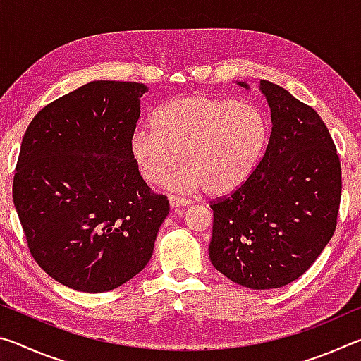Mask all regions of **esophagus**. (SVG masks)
<instances>
[{
	"mask_svg": "<svg viewBox=\"0 0 361 361\" xmlns=\"http://www.w3.org/2000/svg\"><path fill=\"white\" fill-rule=\"evenodd\" d=\"M169 202L172 209H176V207H186L188 205V200L178 197V195H169Z\"/></svg>",
	"mask_w": 361,
	"mask_h": 361,
	"instance_id": "obj_1",
	"label": "esophagus"
}]
</instances>
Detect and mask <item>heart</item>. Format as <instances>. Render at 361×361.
<instances>
[{
	"instance_id": "1",
	"label": "heart",
	"mask_w": 361,
	"mask_h": 361,
	"mask_svg": "<svg viewBox=\"0 0 361 361\" xmlns=\"http://www.w3.org/2000/svg\"><path fill=\"white\" fill-rule=\"evenodd\" d=\"M152 129L130 137L133 162L149 185L169 176V189L226 195L239 189L258 164L267 142V119L258 106L218 97H175L152 114Z\"/></svg>"
}]
</instances>
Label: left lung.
I'll list each match as a JSON object with an SVG mask.
<instances>
[{
	"label": "left lung",
	"instance_id": "1",
	"mask_svg": "<svg viewBox=\"0 0 361 361\" xmlns=\"http://www.w3.org/2000/svg\"><path fill=\"white\" fill-rule=\"evenodd\" d=\"M259 89L271 108V137L248 180L210 202L209 255L232 282L271 290L301 277L331 240L342 178L334 142L315 109L264 79Z\"/></svg>",
	"mask_w": 361,
	"mask_h": 361
}]
</instances>
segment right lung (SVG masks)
<instances>
[{
	"mask_svg": "<svg viewBox=\"0 0 361 361\" xmlns=\"http://www.w3.org/2000/svg\"><path fill=\"white\" fill-rule=\"evenodd\" d=\"M146 92L92 81L46 105L23 135L12 199L30 253L68 288L103 293L135 277L169 215L130 154Z\"/></svg>",
	"mask_w": 361,
	"mask_h": 361,
	"instance_id": "1",
	"label": "right lung"
}]
</instances>
